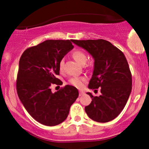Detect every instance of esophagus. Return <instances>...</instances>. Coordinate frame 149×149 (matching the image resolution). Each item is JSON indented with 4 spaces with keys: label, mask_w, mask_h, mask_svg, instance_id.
<instances>
[{
    "label": "esophagus",
    "mask_w": 149,
    "mask_h": 149,
    "mask_svg": "<svg viewBox=\"0 0 149 149\" xmlns=\"http://www.w3.org/2000/svg\"><path fill=\"white\" fill-rule=\"evenodd\" d=\"M83 95H85V92L83 91H80L79 92V96H83Z\"/></svg>",
    "instance_id": "obj_1"
}]
</instances>
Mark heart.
I'll return each instance as SVG.
<instances>
[{"label": "heart", "instance_id": "1", "mask_svg": "<svg viewBox=\"0 0 149 149\" xmlns=\"http://www.w3.org/2000/svg\"><path fill=\"white\" fill-rule=\"evenodd\" d=\"M72 57L78 64L82 65V66L85 65L87 61V59H88L87 54L83 51L80 50V49H76V50L73 51L72 52ZM63 64H64V61H61L59 65L60 71L62 70ZM85 81V78H83V77H73V78H71L69 80V83L72 85L73 86L76 87V88H83Z\"/></svg>", "mask_w": 149, "mask_h": 149}]
</instances>
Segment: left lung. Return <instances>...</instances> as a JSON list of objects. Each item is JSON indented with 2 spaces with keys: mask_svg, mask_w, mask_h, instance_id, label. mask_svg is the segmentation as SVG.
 I'll use <instances>...</instances> for the list:
<instances>
[{
  "mask_svg": "<svg viewBox=\"0 0 149 149\" xmlns=\"http://www.w3.org/2000/svg\"><path fill=\"white\" fill-rule=\"evenodd\" d=\"M72 42L86 49L95 59L94 71L88 88H101L100 97L92 98L85 111L90 118L99 123L115 119L126 105L132 90V74L123 52L103 39Z\"/></svg>",
  "mask_w": 149,
  "mask_h": 149,
  "instance_id": "1",
  "label": "left lung"
}]
</instances>
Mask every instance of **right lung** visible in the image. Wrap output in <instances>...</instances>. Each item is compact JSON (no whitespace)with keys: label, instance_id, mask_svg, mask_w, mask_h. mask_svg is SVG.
I'll return each instance as SVG.
<instances>
[{"label":"right lung","instance_id":"add662e5","mask_svg":"<svg viewBox=\"0 0 149 149\" xmlns=\"http://www.w3.org/2000/svg\"><path fill=\"white\" fill-rule=\"evenodd\" d=\"M73 40H47L26 49L20 57L17 92L26 110L38 123L54 126L61 123L78 97L76 88L66 85L52 93V84L61 85L56 78L59 62L73 48Z\"/></svg>","mask_w":149,"mask_h":149}]
</instances>
